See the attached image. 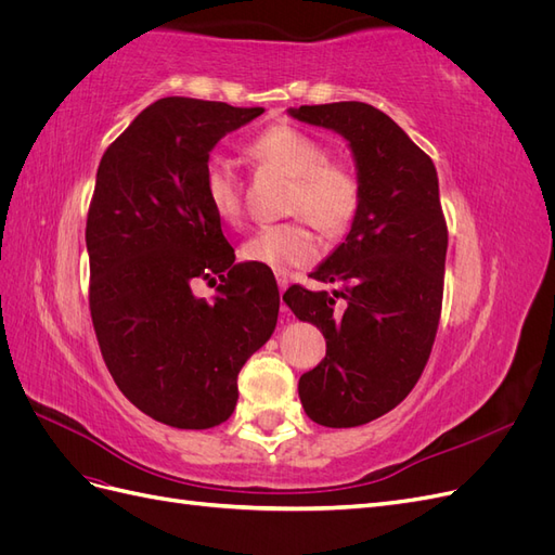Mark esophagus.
Returning a JSON list of instances; mask_svg holds the SVG:
<instances>
[{
	"label": "esophagus",
	"instance_id": "1",
	"mask_svg": "<svg viewBox=\"0 0 555 555\" xmlns=\"http://www.w3.org/2000/svg\"><path fill=\"white\" fill-rule=\"evenodd\" d=\"M275 275H278V287H280V294H284V292H287V287H289V275L284 273V271H278Z\"/></svg>",
	"mask_w": 555,
	"mask_h": 555
}]
</instances>
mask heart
<instances>
[{
  "mask_svg": "<svg viewBox=\"0 0 555 555\" xmlns=\"http://www.w3.org/2000/svg\"><path fill=\"white\" fill-rule=\"evenodd\" d=\"M251 159L292 178L289 212L304 215L326 236L343 233L359 210L361 182L343 162L324 159V145L292 125H275L249 143ZM204 196L222 222H236L243 212L241 188L224 159H212L204 173ZM243 259L273 271L310 263L317 238L304 220L257 229L241 247Z\"/></svg>",
  "mask_w": 555,
  "mask_h": 555,
  "instance_id": "1",
  "label": "heart"
}]
</instances>
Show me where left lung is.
<instances>
[{
  "mask_svg": "<svg viewBox=\"0 0 555 555\" xmlns=\"http://www.w3.org/2000/svg\"><path fill=\"white\" fill-rule=\"evenodd\" d=\"M347 141L361 201L345 243L310 273L335 289L292 287L282 296L326 338V357L300 375L298 396L314 424L354 428L391 412L430 357L442 310L447 224L433 159L389 115L335 102L287 111ZM348 308L332 314L334 298Z\"/></svg>",
  "mask_w": 555,
  "mask_h": 555,
  "instance_id": "8db88e82",
  "label": "left lung"
}]
</instances>
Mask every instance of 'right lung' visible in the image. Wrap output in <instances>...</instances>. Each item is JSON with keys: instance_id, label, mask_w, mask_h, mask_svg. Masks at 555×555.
<instances>
[{"instance_id": "add662e5", "label": "right lung", "mask_w": 555, "mask_h": 555, "mask_svg": "<svg viewBox=\"0 0 555 555\" xmlns=\"http://www.w3.org/2000/svg\"><path fill=\"white\" fill-rule=\"evenodd\" d=\"M261 113L166 96L99 162L86 229L94 333L117 389L166 426L227 422L241 367L278 324L273 273L236 263L204 196L212 147ZM198 279L212 301L193 294Z\"/></svg>"}]
</instances>
